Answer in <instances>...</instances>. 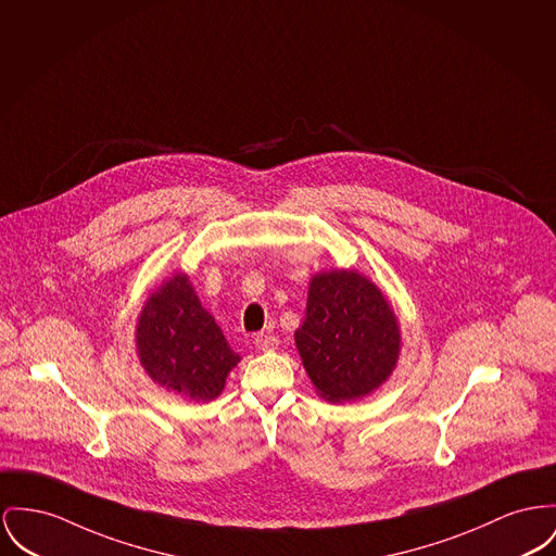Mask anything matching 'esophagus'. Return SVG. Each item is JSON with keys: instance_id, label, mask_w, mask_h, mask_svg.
I'll return each mask as SVG.
<instances>
[{"instance_id": "esophagus-1", "label": "esophagus", "mask_w": 556, "mask_h": 556, "mask_svg": "<svg viewBox=\"0 0 556 556\" xmlns=\"http://www.w3.org/2000/svg\"><path fill=\"white\" fill-rule=\"evenodd\" d=\"M255 345L263 350V352L265 350H276L278 348V337L269 333H260L255 337Z\"/></svg>"}]
</instances>
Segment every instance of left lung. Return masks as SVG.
Returning <instances> with one entry per match:
<instances>
[{
    "instance_id": "obj_1",
    "label": "left lung",
    "mask_w": 556,
    "mask_h": 556,
    "mask_svg": "<svg viewBox=\"0 0 556 556\" xmlns=\"http://www.w3.org/2000/svg\"><path fill=\"white\" fill-rule=\"evenodd\" d=\"M295 341L318 394L343 403L367 396L388 379L399 361L401 331L370 280L334 269L312 278Z\"/></svg>"
}]
</instances>
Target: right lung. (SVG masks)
Segmentation results:
<instances>
[{
	"instance_id": "right-lung-1",
	"label": "right lung",
	"mask_w": 556,
	"mask_h": 556,
	"mask_svg": "<svg viewBox=\"0 0 556 556\" xmlns=\"http://www.w3.org/2000/svg\"><path fill=\"white\" fill-rule=\"evenodd\" d=\"M137 352L153 381L193 401L217 399L227 372L240 361L186 274L149 296L139 316Z\"/></svg>"
}]
</instances>
